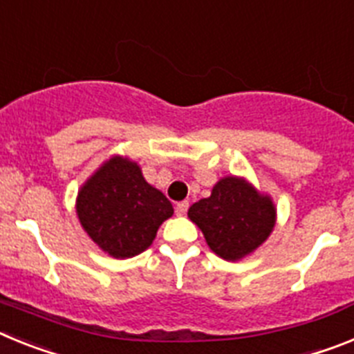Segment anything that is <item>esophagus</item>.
<instances>
[{
  "label": "esophagus",
  "mask_w": 354,
  "mask_h": 354,
  "mask_svg": "<svg viewBox=\"0 0 354 354\" xmlns=\"http://www.w3.org/2000/svg\"><path fill=\"white\" fill-rule=\"evenodd\" d=\"M187 210H189V201H180L176 205V214L178 215H185Z\"/></svg>",
  "instance_id": "1"
}]
</instances>
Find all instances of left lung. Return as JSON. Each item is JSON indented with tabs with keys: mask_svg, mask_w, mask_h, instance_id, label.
Here are the masks:
<instances>
[{
	"mask_svg": "<svg viewBox=\"0 0 354 354\" xmlns=\"http://www.w3.org/2000/svg\"><path fill=\"white\" fill-rule=\"evenodd\" d=\"M189 219L217 257L235 262L267 241L276 224V208L270 196L258 192L250 181L226 176L215 183L210 198L189 208Z\"/></svg>",
	"mask_w": 354,
	"mask_h": 354,
	"instance_id": "1",
	"label": "left lung"
}]
</instances>
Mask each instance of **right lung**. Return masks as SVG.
<instances>
[{"instance_id": "right-lung-1", "label": "right lung", "mask_w": 354, "mask_h": 354, "mask_svg": "<svg viewBox=\"0 0 354 354\" xmlns=\"http://www.w3.org/2000/svg\"><path fill=\"white\" fill-rule=\"evenodd\" d=\"M76 214L82 228L104 253L131 258L153 244L160 224L174 210L144 180L137 162L112 156L78 190Z\"/></svg>"}]
</instances>
